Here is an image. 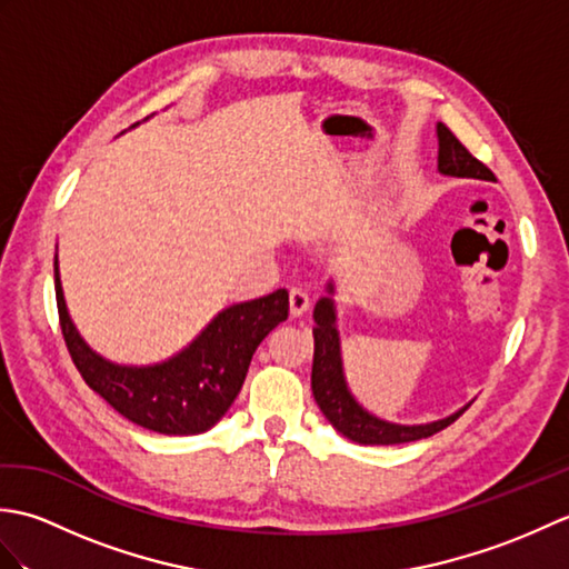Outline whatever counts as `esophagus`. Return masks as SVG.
<instances>
[{
  "instance_id": "34e87169",
  "label": "esophagus",
  "mask_w": 569,
  "mask_h": 569,
  "mask_svg": "<svg viewBox=\"0 0 569 569\" xmlns=\"http://www.w3.org/2000/svg\"><path fill=\"white\" fill-rule=\"evenodd\" d=\"M288 303H291V316L300 318L310 308V296L303 288H291V296H288Z\"/></svg>"
}]
</instances>
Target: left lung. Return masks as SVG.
Masks as SVG:
<instances>
[{
	"instance_id": "obj_1",
	"label": "left lung",
	"mask_w": 569,
	"mask_h": 569,
	"mask_svg": "<svg viewBox=\"0 0 569 569\" xmlns=\"http://www.w3.org/2000/svg\"><path fill=\"white\" fill-rule=\"evenodd\" d=\"M435 134H438V173L450 178H475V180H493V173L485 163H479L471 156L459 139L452 134L445 124H435ZM325 293L316 310H312V337H316V355H312V396L322 410V416L330 420V426L345 435L347 440L359 445H401V442H416L430 435L445 430L447 426L465 413L471 406H462L455 413L445 416L440 420L430 422H416V426H406V422H391L379 416L369 413V410L357 401L347 383L345 361H342V340L340 328H337V303L335 293L337 286L330 278L325 286Z\"/></svg>"
}]
</instances>
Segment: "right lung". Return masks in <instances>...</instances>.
<instances>
[{"label":"right lung","mask_w":569,"mask_h":569,"mask_svg":"<svg viewBox=\"0 0 569 569\" xmlns=\"http://www.w3.org/2000/svg\"><path fill=\"white\" fill-rule=\"evenodd\" d=\"M53 271L60 328L84 383L117 413L161 435H200L214 428L241 391L257 347L288 318V291L278 288L220 310L173 357L156 365H119L94 352L72 322L58 253Z\"/></svg>","instance_id":"1"}]
</instances>
